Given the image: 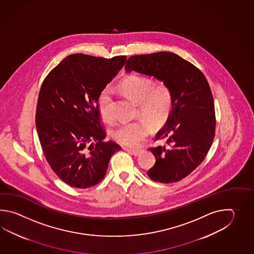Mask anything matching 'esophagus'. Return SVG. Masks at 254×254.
<instances>
[{
	"instance_id": "1",
	"label": "esophagus",
	"mask_w": 254,
	"mask_h": 254,
	"mask_svg": "<svg viewBox=\"0 0 254 254\" xmlns=\"http://www.w3.org/2000/svg\"><path fill=\"white\" fill-rule=\"evenodd\" d=\"M129 152H130L132 155H134V156H139L140 153H141V151H135V150H128Z\"/></svg>"
}]
</instances>
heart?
<instances>
[{"instance_id":"1","label":"heart","mask_w":254,"mask_h":254,"mask_svg":"<svg viewBox=\"0 0 254 254\" xmlns=\"http://www.w3.org/2000/svg\"><path fill=\"white\" fill-rule=\"evenodd\" d=\"M120 90L129 100L138 103L140 116L152 128L162 126L167 120L173 109V97L171 88L164 82L153 85L151 80L131 74L120 82ZM112 90L104 87L98 96L99 114L104 121L112 120ZM149 133V126L143 121L125 123L116 126L112 130L114 140L129 147L140 145Z\"/></svg>"}]
</instances>
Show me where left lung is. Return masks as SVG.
I'll return each mask as SVG.
<instances>
[{
	"instance_id": "obj_1",
	"label": "left lung",
	"mask_w": 254,
	"mask_h": 254,
	"mask_svg": "<svg viewBox=\"0 0 254 254\" xmlns=\"http://www.w3.org/2000/svg\"><path fill=\"white\" fill-rule=\"evenodd\" d=\"M126 72L132 70L166 83L173 92L172 112L157 133L166 146L151 148L156 162L148 176L173 184L188 176L204 160L215 135L214 103L205 76L177 54L160 52L129 57Z\"/></svg>"
}]
</instances>
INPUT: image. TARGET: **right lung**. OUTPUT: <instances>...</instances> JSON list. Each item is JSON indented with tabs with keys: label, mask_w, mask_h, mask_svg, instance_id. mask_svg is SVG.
<instances>
[{
	"label": "right lung",
	"mask_w": 254,
	"mask_h": 254,
	"mask_svg": "<svg viewBox=\"0 0 254 254\" xmlns=\"http://www.w3.org/2000/svg\"><path fill=\"white\" fill-rule=\"evenodd\" d=\"M126 60L71 54L43 81L35 117L39 140L52 170L71 187L99 184L111 157L122 150L113 140H103L97 101Z\"/></svg>",
	"instance_id": "1"
}]
</instances>
